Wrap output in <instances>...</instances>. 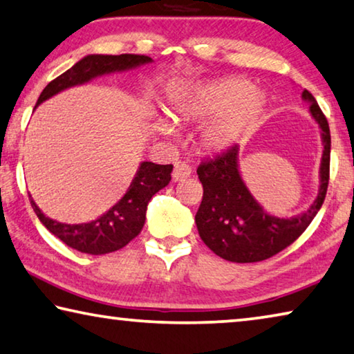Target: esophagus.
<instances>
[{
  "mask_svg": "<svg viewBox=\"0 0 354 354\" xmlns=\"http://www.w3.org/2000/svg\"><path fill=\"white\" fill-rule=\"evenodd\" d=\"M190 173H192V168H190L186 162H178L175 165V170L171 173V178L175 183L179 181H184V179L190 176Z\"/></svg>",
  "mask_w": 354,
  "mask_h": 354,
  "instance_id": "1",
  "label": "esophagus"
}]
</instances>
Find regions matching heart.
I'll return each instance as SVG.
<instances>
[{
    "label": "heart",
    "instance_id": "b5f03b06",
    "mask_svg": "<svg viewBox=\"0 0 354 354\" xmlns=\"http://www.w3.org/2000/svg\"><path fill=\"white\" fill-rule=\"evenodd\" d=\"M266 109L265 94L241 77L206 83L173 82L165 104L167 115L176 124L211 120L201 142L212 153H223L245 142L260 126ZM154 127L164 137L173 133L165 121H156Z\"/></svg>",
    "mask_w": 354,
    "mask_h": 354
}]
</instances>
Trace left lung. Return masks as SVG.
<instances>
[{
  "label": "left lung",
  "instance_id": "obj_1",
  "mask_svg": "<svg viewBox=\"0 0 354 354\" xmlns=\"http://www.w3.org/2000/svg\"><path fill=\"white\" fill-rule=\"evenodd\" d=\"M301 97L308 104L323 143L318 194L306 211L291 217L268 212L252 195L241 175L239 147L198 167L197 175L203 184V200L195 216V223L203 243L223 260L255 263L279 254L304 233L323 205L329 181V126L315 97L307 89L302 91Z\"/></svg>",
  "mask_w": 354,
  "mask_h": 354
}]
</instances>
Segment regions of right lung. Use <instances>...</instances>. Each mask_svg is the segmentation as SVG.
Listing matches in <instances>:
<instances>
[{
  "mask_svg": "<svg viewBox=\"0 0 354 354\" xmlns=\"http://www.w3.org/2000/svg\"><path fill=\"white\" fill-rule=\"evenodd\" d=\"M153 63L145 55H86L80 61L67 69L64 74L56 77L53 82L44 88L37 99V105L50 97L69 89L72 86L85 85L97 77H104L116 72L137 69L140 66ZM173 165H157L153 162H140L138 170L133 176L131 186L121 200L105 211L102 216L86 223H63L47 217L39 209L36 201L31 200V206L50 233L59 238L69 248L82 254L104 255L120 250L142 232L147 221V209L153 195L164 189L170 183Z\"/></svg>",
  "mask_w": 354,
  "mask_h": 354,
  "instance_id": "add662e5",
  "label": "right lung"
}]
</instances>
